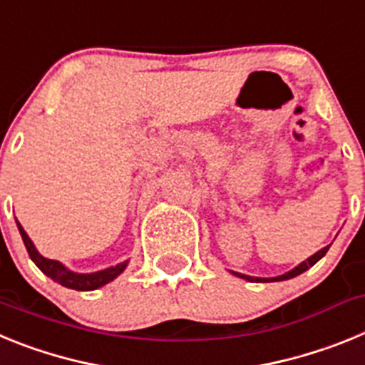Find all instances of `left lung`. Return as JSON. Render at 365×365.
Here are the masks:
<instances>
[{"mask_svg":"<svg viewBox=\"0 0 365 365\" xmlns=\"http://www.w3.org/2000/svg\"><path fill=\"white\" fill-rule=\"evenodd\" d=\"M329 247H331V245H329ZM329 247H324V248H322V250H318V252H316L314 256H311V257H309V259H305V261H303V263H299V265L296 267V269H292L291 272L283 274V276H278V278H252V276H245V274H240V272H234V274H235V276H237V278L247 279V282H283V279H291V278H294V276H298V274L305 272V270H307L309 267L314 265L316 261H320L322 257H324L325 254H327Z\"/></svg>","mask_w":365,"mask_h":365,"instance_id":"1","label":"left lung"}]
</instances>
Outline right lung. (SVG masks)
<instances>
[{
  "mask_svg": "<svg viewBox=\"0 0 365 365\" xmlns=\"http://www.w3.org/2000/svg\"><path fill=\"white\" fill-rule=\"evenodd\" d=\"M18 230L19 234H21V240H24L29 256H31V259L36 263L38 269H40L45 276H49L53 282L60 283V285L67 287V289H74V291H95V289H98V287L113 282V279L117 278L118 274L125 269V265H128V261H124V263H120V265L109 267V269L100 270V272L76 274L73 272V270L66 269V267H63L62 263H58V261L47 259V257L40 256L36 248H34V245H32V241L29 240V235L25 234L24 227H21L19 222H18Z\"/></svg>",
  "mask_w": 365,
  "mask_h": 365,
  "instance_id": "1",
  "label": "right lung"
}]
</instances>
